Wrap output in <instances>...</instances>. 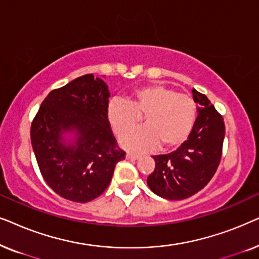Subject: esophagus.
Returning a JSON list of instances; mask_svg holds the SVG:
<instances>
[{
    "mask_svg": "<svg viewBox=\"0 0 259 259\" xmlns=\"http://www.w3.org/2000/svg\"><path fill=\"white\" fill-rule=\"evenodd\" d=\"M139 158H140L139 154L132 153V152H127V154H126L127 160H137V159H139Z\"/></svg>",
    "mask_w": 259,
    "mask_h": 259,
    "instance_id": "obj_1",
    "label": "esophagus"
}]
</instances>
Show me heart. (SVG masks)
Wrapping results in <instances>:
<instances>
[{
    "label": "heart",
    "mask_w": 259,
    "mask_h": 259,
    "mask_svg": "<svg viewBox=\"0 0 259 259\" xmlns=\"http://www.w3.org/2000/svg\"><path fill=\"white\" fill-rule=\"evenodd\" d=\"M145 115L146 126L128 131ZM108 125L120 139L122 147L134 152L153 150L161 145L165 150L177 148L189 139L197 119L194 99L164 84H147L137 88L128 102L121 99L109 101L106 111Z\"/></svg>",
    "instance_id": "obj_1"
}]
</instances>
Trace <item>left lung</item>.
<instances>
[{
	"mask_svg": "<svg viewBox=\"0 0 259 259\" xmlns=\"http://www.w3.org/2000/svg\"><path fill=\"white\" fill-rule=\"evenodd\" d=\"M193 99L200 105L189 139L175 152L153 155L154 171L147 185L157 196L180 200L204 189L217 171L223 153L225 123L205 94L193 88Z\"/></svg>",
	"mask_w": 259,
	"mask_h": 259,
	"instance_id": "1",
	"label": "left lung"
}]
</instances>
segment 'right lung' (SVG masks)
<instances>
[{"mask_svg": "<svg viewBox=\"0 0 259 259\" xmlns=\"http://www.w3.org/2000/svg\"><path fill=\"white\" fill-rule=\"evenodd\" d=\"M107 84L93 74L49 93L30 127V139L45 182L60 197L87 203L105 192L115 165L125 159L106 118ZM76 134L67 144L62 134ZM73 141V140H72Z\"/></svg>", "mask_w": 259, "mask_h": 259, "instance_id": "add662e5", "label": "right lung"}]
</instances>
